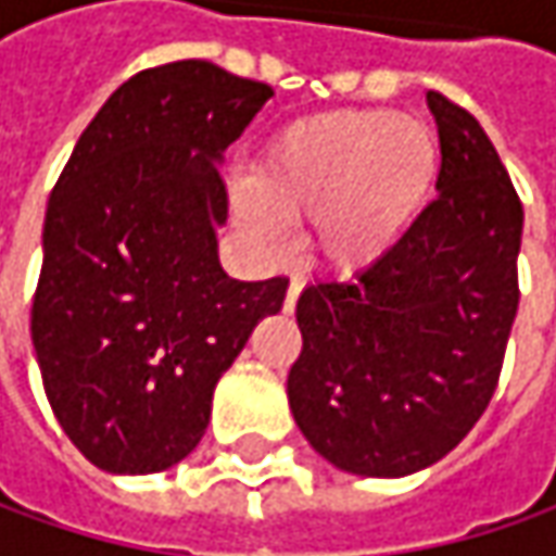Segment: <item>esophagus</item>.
Here are the masks:
<instances>
[{"label":"esophagus","mask_w":556,"mask_h":556,"mask_svg":"<svg viewBox=\"0 0 556 556\" xmlns=\"http://www.w3.org/2000/svg\"><path fill=\"white\" fill-rule=\"evenodd\" d=\"M300 290H303V278H290L288 296H285V312H288V315L296 309V296H300Z\"/></svg>","instance_id":"esophagus-1"}]
</instances>
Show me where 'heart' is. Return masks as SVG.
Instances as JSON below:
<instances>
[{
  "label": "heart",
  "instance_id": "b5f03b06",
  "mask_svg": "<svg viewBox=\"0 0 556 556\" xmlns=\"http://www.w3.org/2000/svg\"><path fill=\"white\" fill-rule=\"evenodd\" d=\"M442 163L437 132L395 111H331L275 132L231 213L266 256L285 250V219L309 216V250L355 275L390 256L415 228Z\"/></svg>",
  "mask_w": 556,
  "mask_h": 556
}]
</instances>
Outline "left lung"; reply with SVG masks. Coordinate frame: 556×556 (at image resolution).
<instances>
[{
    "instance_id": "1",
    "label": "left lung",
    "mask_w": 556,
    "mask_h": 556,
    "mask_svg": "<svg viewBox=\"0 0 556 556\" xmlns=\"http://www.w3.org/2000/svg\"><path fill=\"white\" fill-rule=\"evenodd\" d=\"M439 198L390 256L296 300L303 353L288 374L296 427L355 477L442 460L495 393L517 318L523 206L495 144L464 108L427 92Z\"/></svg>"
}]
</instances>
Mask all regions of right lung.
<instances>
[{"instance_id":"1","label":"right lung","mask_w":556,"mask_h":556,"mask_svg":"<svg viewBox=\"0 0 556 556\" xmlns=\"http://www.w3.org/2000/svg\"><path fill=\"white\" fill-rule=\"evenodd\" d=\"M271 89L210 61L126 79L54 185L33 350L58 424L96 467L161 473L194 452L213 390L288 278L219 263L225 148Z\"/></svg>"}]
</instances>
